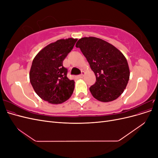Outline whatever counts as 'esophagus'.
I'll return each mask as SVG.
<instances>
[{"label": "esophagus", "instance_id": "34e87169", "mask_svg": "<svg viewBox=\"0 0 158 158\" xmlns=\"http://www.w3.org/2000/svg\"><path fill=\"white\" fill-rule=\"evenodd\" d=\"M84 75V72H82V73H81L80 75H78V78H83Z\"/></svg>", "mask_w": 158, "mask_h": 158}]
</instances>
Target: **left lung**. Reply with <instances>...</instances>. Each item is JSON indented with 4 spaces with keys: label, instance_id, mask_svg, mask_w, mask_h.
Returning a JSON list of instances; mask_svg holds the SVG:
<instances>
[{
    "label": "left lung",
    "instance_id": "8db88e82",
    "mask_svg": "<svg viewBox=\"0 0 158 158\" xmlns=\"http://www.w3.org/2000/svg\"><path fill=\"white\" fill-rule=\"evenodd\" d=\"M96 77L89 88L99 101L109 102L118 98L126 88L130 71L125 56L115 47L99 38L82 37L76 44Z\"/></svg>",
    "mask_w": 158,
    "mask_h": 158
}]
</instances>
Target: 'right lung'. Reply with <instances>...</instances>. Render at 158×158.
Listing matches in <instances>:
<instances>
[{
	"instance_id": "right-lung-1",
	"label": "right lung",
	"mask_w": 158,
	"mask_h": 158,
	"mask_svg": "<svg viewBox=\"0 0 158 158\" xmlns=\"http://www.w3.org/2000/svg\"><path fill=\"white\" fill-rule=\"evenodd\" d=\"M77 39L59 40L41 50L33 59L30 72L31 84L35 93L46 102L62 103L71 96L74 81L67 77L63 62L73 49Z\"/></svg>"
}]
</instances>
